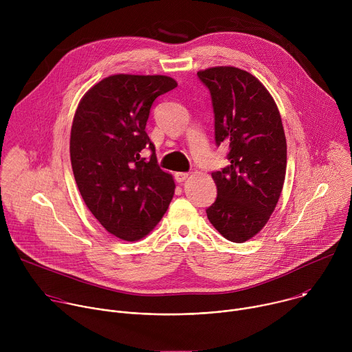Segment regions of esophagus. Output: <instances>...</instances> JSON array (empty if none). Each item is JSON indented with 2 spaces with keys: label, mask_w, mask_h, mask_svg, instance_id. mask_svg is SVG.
Instances as JSON below:
<instances>
[{
  "label": "esophagus",
  "mask_w": 352,
  "mask_h": 352,
  "mask_svg": "<svg viewBox=\"0 0 352 352\" xmlns=\"http://www.w3.org/2000/svg\"><path fill=\"white\" fill-rule=\"evenodd\" d=\"M189 177H190L189 173H175V179H177L178 182H184V181H186Z\"/></svg>",
  "instance_id": "34e87169"
}]
</instances>
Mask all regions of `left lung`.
Returning a JSON list of instances; mask_svg holds the SVG:
<instances>
[{"mask_svg":"<svg viewBox=\"0 0 352 352\" xmlns=\"http://www.w3.org/2000/svg\"><path fill=\"white\" fill-rule=\"evenodd\" d=\"M212 94L216 143H228L230 164L212 173L216 202L206 210L213 227L231 242L255 236L280 199L287 142L280 111L263 83L235 67L197 72Z\"/></svg>","mask_w":352,"mask_h":352,"instance_id":"left-lung-1","label":"left lung"}]
</instances>
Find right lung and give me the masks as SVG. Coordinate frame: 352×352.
<instances>
[{
    "label": "right lung",
    "instance_id": "obj_1",
    "mask_svg": "<svg viewBox=\"0 0 352 352\" xmlns=\"http://www.w3.org/2000/svg\"><path fill=\"white\" fill-rule=\"evenodd\" d=\"M177 87L166 75H111L91 86L75 111L69 153L74 177L91 214L124 241L146 236L174 196L171 174L157 166L144 128L155 100ZM147 145L154 153L140 157Z\"/></svg>",
    "mask_w": 352,
    "mask_h": 352
}]
</instances>
